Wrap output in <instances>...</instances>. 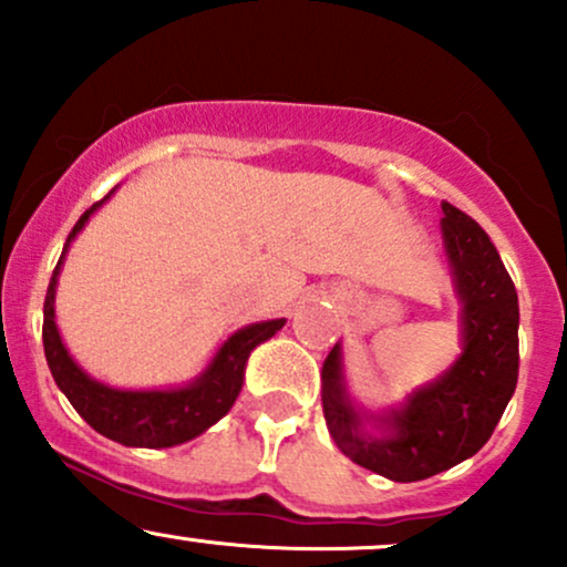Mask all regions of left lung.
Listing matches in <instances>:
<instances>
[{"mask_svg":"<svg viewBox=\"0 0 567 567\" xmlns=\"http://www.w3.org/2000/svg\"><path fill=\"white\" fill-rule=\"evenodd\" d=\"M442 234L464 303V354L432 386L392 410V434L370 437L341 383L338 343L322 362V410L338 451L354 464L415 483L451 470L491 440L509 405L519 370L517 290L491 237L474 218L442 202Z\"/></svg>","mask_w":567,"mask_h":567,"instance_id":"left-lung-1","label":"left lung"}]
</instances>
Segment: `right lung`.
I'll return each mask as SVG.
<instances>
[{
	"instance_id": "1",
	"label": "right lung",
	"mask_w": 567,
	"mask_h": 567,
	"mask_svg": "<svg viewBox=\"0 0 567 567\" xmlns=\"http://www.w3.org/2000/svg\"><path fill=\"white\" fill-rule=\"evenodd\" d=\"M97 205L101 202H95L90 210H84L74 229H71L66 247H63L61 258H58L53 279H50L48 296H44L42 341L50 373H53L58 389L69 396L76 413L103 437L130 447L181 445V442L197 437L207 426H213L218 419L229 413L239 389H243L247 357H250V351L258 343L275 336L285 320L258 322L250 324V328L237 330L220 347L210 368L192 386L165 389V392H120V389L103 386V383L93 381L87 373H82V368H76V362L71 360L66 347H63L55 328L53 301L58 269H61L69 243L82 229L84 220L93 216Z\"/></svg>"
}]
</instances>
